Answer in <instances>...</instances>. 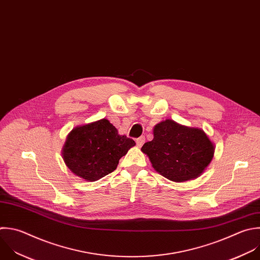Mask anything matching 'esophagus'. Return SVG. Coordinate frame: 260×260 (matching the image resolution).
I'll return each instance as SVG.
<instances>
[{
    "mask_svg": "<svg viewBox=\"0 0 260 260\" xmlns=\"http://www.w3.org/2000/svg\"><path fill=\"white\" fill-rule=\"evenodd\" d=\"M136 143H137L138 147H141V146H143V144L145 143V137H144V136H142V137H140V138L136 139Z\"/></svg>",
    "mask_w": 260,
    "mask_h": 260,
    "instance_id": "esophagus-1",
    "label": "esophagus"
}]
</instances>
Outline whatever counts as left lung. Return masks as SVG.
Instances as JSON below:
<instances>
[{"instance_id": "left-lung-1", "label": "left lung", "mask_w": 260, "mask_h": 260, "mask_svg": "<svg viewBox=\"0 0 260 260\" xmlns=\"http://www.w3.org/2000/svg\"><path fill=\"white\" fill-rule=\"evenodd\" d=\"M154 169L172 182L199 177L210 163L214 146L199 128L167 119L155 125L154 139L142 147Z\"/></svg>"}]
</instances>
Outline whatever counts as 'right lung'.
<instances>
[{"instance_id": "add662e5", "label": "right lung", "mask_w": 260, "mask_h": 260, "mask_svg": "<svg viewBox=\"0 0 260 260\" xmlns=\"http://www.w3.org/2000/svg\"><path fill=\"white\" fill-rule=\"evenodd\" d=\"M135 145L133 139L118 135L115 126L104 118L72 129L63 158L74 175L95 182L114 171L119 159Z\"/></svg>"}]
</instances>
